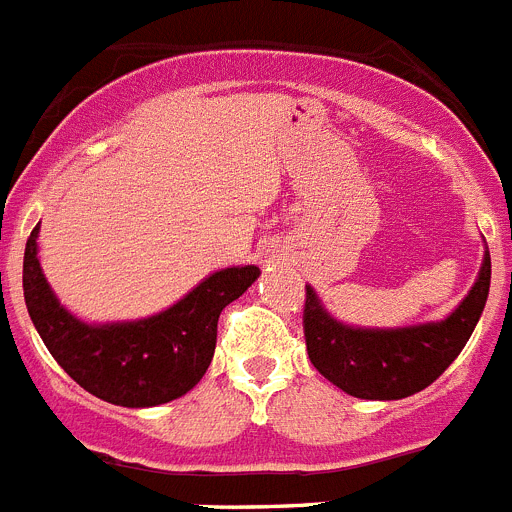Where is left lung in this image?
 I'll list each match as a JSON object with an SVG mask.
<instances>
[{"label": "left lung", "mask_w": 512, "mask_h": 512, "mask_svg": "<svg viewBox=\"0 0 512 512\" xmlns=\"http://www.w3.org/2000/svg\"><path fill=\"white\" fill-rule=\"evenodd\" d=\"M490 251L467 297L443 320L405 328H361L333 318L305 284V341L312 366L346 395L402 400L436 382L467 346L490 295Z\"/></svg>", "instance_id": "1"}]
</instances>
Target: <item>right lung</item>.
<instances>
[{"instance_id": "1", "label": "right lung", "mask_w": 512, "mask_h": 512, "mask_svg": "<svg viewBox=\"0 0 512 512\" xmlns=\"http://www.w3.org/2000/svg\"><path fill=\"white\" fill-rule=\"evenodd\" d=\"M40 225L25 246L22 289L35 330L63 372L120 408H156L187 395L215 354L217 318L259 279V266L212 271L166 310L138 320L87 323L66 310L38 259Z\"/></svg>"}]
</instances>
